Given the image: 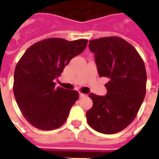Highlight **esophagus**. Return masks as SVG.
Masks as SVG:
<instances>
[{"instance_id": "obj_1", "label": "esophagus", "mask_w": 159, "mask_h": 159, "mask_svg": "<svg viewBox=\"0 0 159 159\" xmlns=\"http://www.w3.org/2000/svg\"><path fill=\"white\" fill-rule=\"evenodd\" d=\"M79 95L80 97H84V96H86V95H85V94H83V93H80Z\"/></svg>"}]
</instances>
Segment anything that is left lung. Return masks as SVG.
Wrapping results in <instances>:
<instances>
[{
    "instance_id": "left-lung-1",
    "label": "left lung",
    "mask_w": 159,
    "mask_h": 159,
    "mask_svg": "<svg viewBox=\"0 0 159 159\" xmlns=\"http://www.w3.org/2000/svg\"><path fill=\"white\" fill-rule=\"evenodd\" d=\"M100 76L108 78L107 95L90 93L93 107L87 111L89 125L101 134H114L134 120L146 92L145 64L136 49L120 37L89 41Z\"/></svg>"
}]
</instances>
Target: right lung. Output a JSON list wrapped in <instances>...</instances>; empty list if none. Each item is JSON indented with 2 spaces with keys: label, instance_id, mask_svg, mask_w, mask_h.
<instances>
[{
  "label": "right lung",
  "instance_id": "right-lung-1",
  "mask_svg": "<svg viewBox=\"0 0 159 159\" xmlns=\"http://www.w3.org/2000/svg\"><path fill=\"white\" fill-rule=\"evenodd\" d=\"M87 43V39H43L30 46L18 62L14 94L20 110L32 126L49 131L66 121L79 94L56 87L54 82L70 61L83 52Z\"/></svg>",
  "mask_w": 159,
  "mask_h": 159
}]
</instances>
